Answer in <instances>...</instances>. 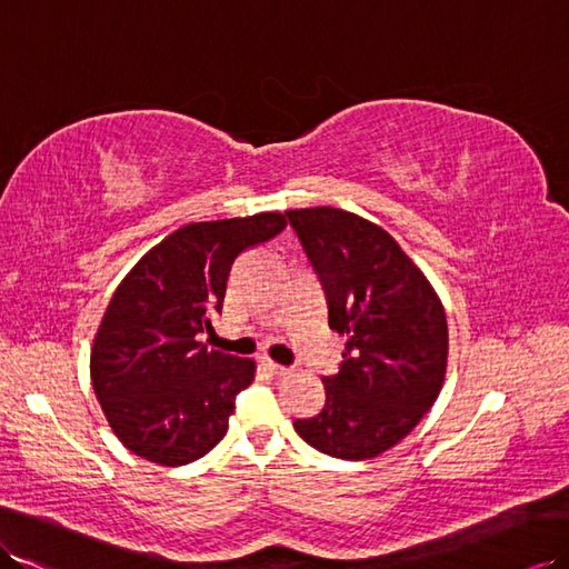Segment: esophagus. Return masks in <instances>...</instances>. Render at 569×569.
Segmentation results:
<instances>
[{"label": "esophagus", "instance_id": "obj_1", "mask_svg": "<svg viewBox=\"0 0 569 569\" xmlns=\"http://www.w3.org/2000/svg\"><path fill=\"white\" fill-rule=\"evenodd\" d=\"M260 365L266 367L268 371H272V373H277V377H282V373H287L289 369L287 367H282V365H277V362H272L270 357H260Z\"/></svg>", "mask_w": 569, "mask_h": 569}]
</instances>
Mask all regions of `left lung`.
I'll return each mask as SVG.
<instances>
[{
	"mask_svg": "<svg viewBox=\"0 0 569 569\" xmlns=\"http://www.w3.org/2000/svg\"><path fill=\"white\" fill-rule=\"evenodd\" d=\"M284 214L323 284L328 326L348 338L338 373L323 377V410L295 429L336 459H373L435 406L449 355L445 309L381 227L336 207Z\"/></svg>",
	"mask_w": 569,
	"mask_h": 569,
	"instance_id": "left-lung-1",
	"label": "left lung"
}]
</instances>
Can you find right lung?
I'll return each mask as SVG.
<instances>
[{
  "instance_id": "obj_1",
  "label": "right lung",
  "mask_w": 569,
  "mask_h": 569,
  "mask_svg": "<svg viewBox=\"0 0 569 569\" xmlns=\"http://www.w3.org/2000/svg\"><path fill=\"white\" fill-rule=\"evenodd\" d=\"M287 227L282 214L196 221L137 262L103 313L91 350L96 398L118 439L161 466H186L227 435L253 359L207 350L233 260Z\"/></svg>"
}]
</instances>
